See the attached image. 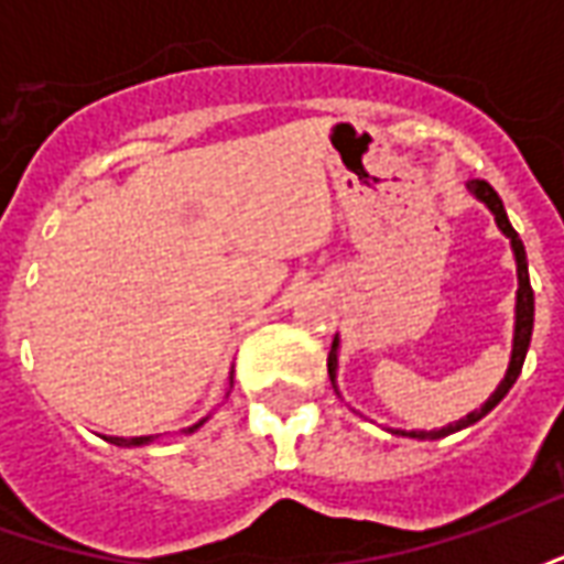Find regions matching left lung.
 <instances>
[{
    "label": "left lung",
    "instance_id": "8db88e82",
    "mask_svg": "<svg viewBox=\"0 0 564 564\" xmlns=\"http://www.w3.org/2000/svg\"><path fill=\"white\" fill-rule=\"evenodd\" d=\"M468 189H471V196L477 202H484L489 214L496 217V226L501 229V235L510 241V250H513V262H517V305H513V341H510V362H508V371H505V378L501 383L496 387V392L486 399L477 411L471 414H465L462 420L456 423H447L441 425V429H387L392 435H402V437H416V441H437V437H447L453 432H459V429H468L474 425L477 420H484L492 408H496L505 395L510 392V387L517 383L522 371V362H525V354H529V341H532V326H534V293H532V283H529V259H525V247H522L520 235L517 229L510 226L508 220V210L501 205V198L492 186L486 184V181H468ZM338 350H341V338L335 335V341H332V350H329V380L335 392L341 395L338 390Z\"/></svg>",
    "mask_w": 564,
    "mask_h": 564
}]
</instances>
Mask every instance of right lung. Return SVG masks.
Masks as SVG:
<instances>
[{"mask_svg": "<svg viewBox=\"0 0 564 564\" xmlns=\"http://www.w3.org/2000/svg\"><path fill=\"white\" fill-rule=\"evenodd\" d=\"M229 387H232V375H229ZM229 395V392H226ZM210 416V414H208ZM208 416H202L198 423H193L189 429H184L181 435H193L196 429H202V425L208 423ZM105 441H111V444H117V447H148V444H156L160 441V435H139V437H105Z\"/></svg>", "mask_w": 564, "mask_h": 564, "instance_id": "obj_1", "label": "right lung"}]
</instances>
